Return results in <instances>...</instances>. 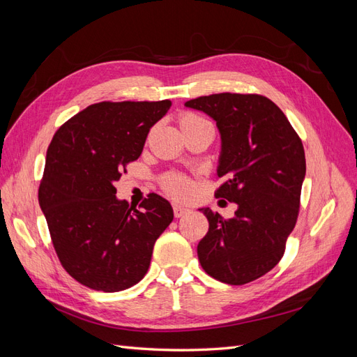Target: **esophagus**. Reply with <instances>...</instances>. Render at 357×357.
<instances>
[{"instance_id":"esophagus-1","label":"esophagus","mask_w":357,"mask_h":357,"mask_svg":"<svg viewBox=\"0 0 357 357\" xmlns=\"http://www.w3.org/2000/svg\"><path fill=\"white\" fill-rule=\"evenodd\" d=\"M172 210H174V215L176 218H181L183 214H186L189 210L188 208H185V207H181V205H174V207H172Z\"/></svg>"}]
</instances>
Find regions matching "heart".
<instances>
[{
  "label": "heart",
  "instance_id": "b5f03b06",
  "mask_svg": "<svg viewBox=\"0 0 357 357\" xmlns=\"http://www.w3.org/2000/svg\"><path fill=\"white\" fill-rule=\"evenodd\" d=\"M178 126L181 132L186 135L204 131V129H213L211 123L204 119L202 116L192 113V112H183L178 116ZM162 189H164L168 195L174 197L176 199L185 201L189 199L193 193V183L189 177L185 174H180V172H168L160 180Z\"/></svg>",
  "mask_w": 357,
  "mask_h": 357
}]
</instances>
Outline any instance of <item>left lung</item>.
<instances>
[{"instance_id":"1","label":"left lung","mask_w":357,"mask_h":357,"mask_svg":"<svg viewBox=\"0 0 357 357\" xmlns=\"http://www.w3.org/2000/svg\"><path fill=\"white\" fill-rule=\"evenodd\" d=\"M211 116L222 135L215 197L238 205L235 218L201 208L208 232L198 244L204 271L241 286L282 261L305 177L304 146L284 113L259 93H213L186 102Z\"/></svg>"}]
</instances>
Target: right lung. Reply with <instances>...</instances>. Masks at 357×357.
<instances>
[{
	"label": "right lung",
	"instance_id": "1",
	"mask_svg": "<svg viewBox=\"0 0 357 357\" xmlns=\"http://www.w3.org/2000/svg\"><path fill=\"white\" fill-rule=\"evenodd\" d=\"M169 107V100L96 102L52 138L38 202L61 265L86 287L119 291L137 284L174 218L156 193L137 210L119 201L114 188Z\"/></svg>",
	"mask_w": 357,
	"mask_h": 357
}]
</instances>
